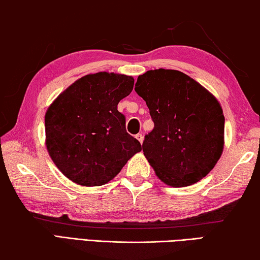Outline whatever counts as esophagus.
Masks as SVG:
<instances>
[{"label":"esophagus","instance_id":"1","mask_svg":"<svg viewBox=\"0 0 260 260\" xmlns=\"http://www.w3.org/2000/svg\"><path fill=\"white\" fill-rule=\"evenodd\" d=\"M135 138L138 139V141H140L141 143L143 142V135H142V134H140V133H139V134H136V135H135Z\"/></svg>","mask_w":260,"mask_h":260}]
</instances>
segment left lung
Instances as JSON below:
<instances>
[{
    "instance_id": "obj_1",
    "label": "left lung",
    "mask_w": 260,
    "mask_h": 260,
    "mask_svg": "<svg viewBox=\"0 0 260 260\" xmlns=\"http://www.w3.org/2000/svg\"><path fill=\"white\" fill-rule=\"evenodd\" d=\"M135 91L155 124L144 136L143 153L171 187H186L210 173L223 150L225 117L208 89L177 70L139 76Z\"/></svg>"
}]
</instances>
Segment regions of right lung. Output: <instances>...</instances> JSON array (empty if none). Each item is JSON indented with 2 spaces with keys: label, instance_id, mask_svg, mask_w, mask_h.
Wrapping results in <instances>:
<instances>
[{
  "label": "right lung",
  "instance_id": "obj_1",
  "mask_svg": "<svg viewBox=\"0 0 260 260\" xmlns=\"http://www.w3.org/2000/svg\"><path fill=\"white\" fill-rule=\"evenodd\" d=\"M133 77L87 74L59 94L45 116L46 146L65 177L86 187L102 186L141 151L126 132L117 105L133 90Z\"/></svg>",
  "mask_w": 260,
  "mask_h": 260
}]
</instances>
